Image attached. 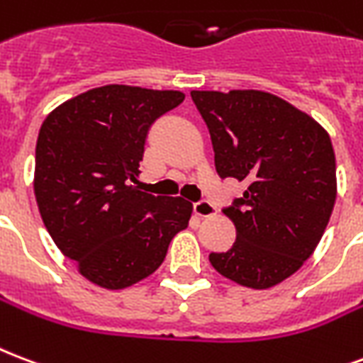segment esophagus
Listing matches in <instances>:
<instances>
[{
    "label": "esophagus",
    "mask_w": 363,
    "mask_h": 363,
    "mask_svg": "<svg viewBox=\"0 0 363 363\" xmlns=\"http://www.w3.org/2000/svg\"><path fill=\"white\" fill-rule=\"evenodd\" d=\"M194 211L198 217H213V215H217V207L213 206L211 201L207 200H201V201H196L194 203Z\"/></svg>",
    "instance_id": "1"
}]
</instances>
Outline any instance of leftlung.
Here are the masks:
<instances>
[{"label": "left lung", "mask_w": 363, "mask_h": 363, "mask_svg": "<svg viewBox=\"0 0 363 363\" xmlns=\"http://www.w3.org/2000/svg\"><path fill=\"white\" fill-rule=\"evenodd\" d=\"M190 95L211 135L218 175L249 182L223 209L236 242L209 262L240 286H278L314 253L335 206L331 138L311 116L264 91Z\"/></svg>", "instance_id": "obj_1"}]
</instances>
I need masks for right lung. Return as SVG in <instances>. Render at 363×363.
I'll use <instances>...</instances> for the list:
<instances>
[{"label":"right lung","instance_id":"1","mask_svg":"<svg viewBox=\"0 0 363 363\" xmlns=\"http://www.w3.org/2000/svg\"><path fill=\"white\" fill-rule=\"evenodd\" d=\"M182 101L181 91L104 85L41 123L35 201L52 242L95 286L123 289L148 278L188 226L190 201L135 186L148 129Z\"/></svg>","mask_w":363,"mask_h":363}]
</instances>
